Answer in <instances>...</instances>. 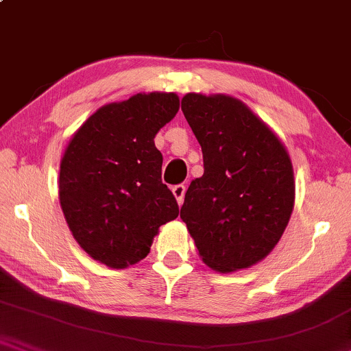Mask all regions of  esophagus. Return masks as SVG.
<instances>
[{
  "mask_svg": "<svg viewBox=\"0 0 351 351\" xmlns=\"http://www.w3.org/2000/svg\"><path fill=\"white\" fill-rule=\"evenodd\" d=\"M171 193H173V196H175V199H176V202H178V206H181V204H183V201H184V193H186V186H184V184H178V186H173Z\"/></svg>",
  "mask_w": 351,
  "mask_h": 351,
  "instance_id": "esophagus-1",
  "label": "esophagus"
}]
</instances>
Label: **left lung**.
Masks as SVG:
<instances>
[{
    "label": "left lung",
    "mask_w": 351,
    "mask_h": 351,
    "mask_svg": "<svg viewBox=\"0 0 351 351\" xmlns=\"http://www.w3.org/2000/svg\"><path fill=\"white\" fill-rule=\"evenodd\" d=\"M204 155V175L186 191L180 217L202 263L237 272L267 257L295 207V176L280 137L232 95L181 99Z\"/></svg>",
    "instance_id": "left-lung-1"
}]
</instances>
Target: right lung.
Here are the masks:
<instances>
[{"mask_svg":"<svg viewBox=\"0 0 351 351\" xmlns=\"http://www.w3.org/2000/svg\"><path fill=\"white\" fill-rule=\"evenodd\" d=\"M178 110L173 92L136 94L100 106L66 145L58 181L66 223L106 267L144 259L158 228L180 214L162 183L163 157L154 143Z\"/></svg>","mask_w":351,"mask_h":351,"instance_id":"1","label":"right lung"}]
</instances>
